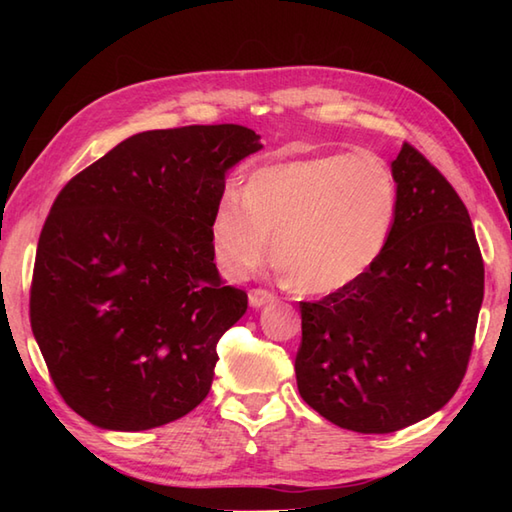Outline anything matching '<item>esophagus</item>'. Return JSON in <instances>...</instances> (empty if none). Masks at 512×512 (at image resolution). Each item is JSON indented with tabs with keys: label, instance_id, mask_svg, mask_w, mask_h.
I'll return each instance as SVG.
<instances>
[{
	"label": "esophagus",
	"instance_id": "esophagus-1",
	"mask_svg": "<svg viewBox=\"0 0 512 512\" xmlns=\"http://www.w3.org/2000/svg\"><path fill=\"white\" fill-rule=\"evenodd\" d=\"M270 301H275V295L270 290L253 288V290L248 292V303L253 308H262V306H266V303H270Z\"/></svg>",
	"mask_w": 512,
	"mask_h": 512
}]
</instances>
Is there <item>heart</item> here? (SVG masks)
<instances>
[{
  "instance_id": "heart-1",
  "label": "heart",
  "mask_w": 512,
  "mask_h": 512,
  "mask_svg": "<svg viewBox=\"0 0 512 512\" xmlns=\"http://www.w3.org/2000/svg\"><path fill=\"white\" fill-rule=\"evenodd\" d=\"M398 213V182L369 154H321L253 171L244 193L224 191L211 215L215 262L231 279L262 266L273 237L292 286L332 295L356 284L383 255Z\"/></svg>"
}]
</instances>
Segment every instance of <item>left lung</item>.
Returning a JSON list of instances; mask_svg holds the SVG:
<instances>
[{
    "label": "left lung",
    "mask_w": 512,
    "mask_h": 512,
    "mask_svg": "<svg viewBox=\"0 0 512 512\" xmlns=\"http://www.w3.org/2000/svg\"><path fill=\"white\" fill-rule=\"evenodd\" d=\"M398 213L383 255L350 288L301 301V398L336 427L391 433L458 391L484 299L469 211L416 147L391 162Z\"/></svg>",
    "instance_id": "1"
}]
</instances>
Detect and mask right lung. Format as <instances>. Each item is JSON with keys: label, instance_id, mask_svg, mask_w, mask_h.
Wrapping results in <instances>:
<instances>
[{"label": "right lung", "instance_id": "add662e5", "mask_svg": "<svg viewBox=\"0 0 512 512\" xmlns=\"http://www.w3.org/2000/svg\"><path fill=\"white\" fill-rule=\"evenodd\" d=\"M262 149L242 125L154 129L65 184L41 228L30 325L65 405L101 429L145 431L206 398L244 290L213 264L226 171Z\"/></svg>", "mask_w": 512, "mask_h": 512}]
</instances>
